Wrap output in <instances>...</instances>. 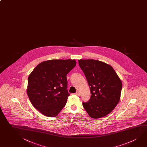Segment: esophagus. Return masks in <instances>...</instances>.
I'll return each mask as SVG.
<instances>
[{"instance_id": "obj_1", "label": "esophagus", "mask_w": 147, "mask_h": 147, "mask_svg": "<svg viewBox=\"0 0 147 147\" xmlns=\"http://www.w3.org/2000/svg\"><path fill=\"white\" fill-rule=\"evenodd\" d=\"M76 95H78V96H79V95H80V92H79L78 91H77V92H76Z\"/></svg>"}]
</instances>
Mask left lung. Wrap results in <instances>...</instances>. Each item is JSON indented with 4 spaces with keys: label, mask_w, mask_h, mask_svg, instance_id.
Wrapping results in <instances>:
<instances>
[{
    "label": "left lung",
    "mask_w": 147,
    "mask_h": 147,
    "mask_svg": "<svg viewBox=\"0 0 147 147\" xmlns=\"http://www.w3.org/2000/svg\"><path fill=\"white\" fill-rule=\"evenodd\" d=\"M90 87L91 98L82 103L90 117L98 119L111 113L118 104L122 83L111 65L93 59L78 60Z\"/></svg>",
    "instance_id": "left-lung-1"
}]
</instances>
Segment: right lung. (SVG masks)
Listing matches in <instances>:
<instances>
[{
    "mask_svg": "<svg viewBox=\"0 0 147 147\" xmlns=\"http://www.w3.org/2000/svg\"><path fill=\"white\" fill-rule=\"evenodd\" d=\"M76 65L74 59L49 60L39 63L29 75L27 95L44 116L55 117L65 107L70 95L67 75Z\"/></svg>",
    "mask_w": 147,
    "mask_h": 147,
    "instance_id": "add662e5",
    "label": "right lung"
}]
</instances>
